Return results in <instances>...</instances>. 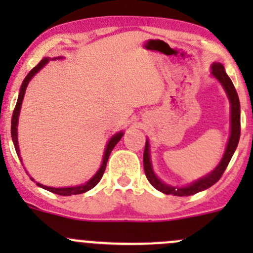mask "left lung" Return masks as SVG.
I'll list each match as a JSON object with an SVG mask.
<instances>
[{"mask_svg": "<svg viewBox=\"0 0 253 253\" xmlns=\"http://www.w3.org/2000/svg\"><path fill=\"white\" fill-rule=\"evenodd\" d=\"M211 73L225 90L226 95H228L229 101H230V137H229L228 144H226L225 153H224L223 158H221L220 163L215 167V169L211 170L209 174L203 176V177L198 178V180L193 181L190 185L182 186V187H177V186L168 185V183L163 182L157 175H155L154 170H153L152 160H150V149H149V141H145L144 154H143V165H144V172L147 176L148 181L157 188L160 192L165 193V195H172V196H192L195 193L205 191L213 186L219 178L221 177L223 172L225 171L226 167L230 163V159L233 158L234 153H235L237 144H239L240 139V100L237 96L236 89L234 86L233 82L226 75L225 68L221 63L214 62L211 67Z\"/></svg>", "mask_w": 253, "mask_h": 253, "instance_id": "obj_1", "label": "left lung"}]
</instances>
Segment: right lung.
I'll return each mask as SVG.
<instances>
[{
  "mask_svg": "<svg viewBox=\"0 0 253 253\" xmlns=\"http://www.w3.org/2000/svg\"><path fill=\"white\" fill-rule=\"evenodd\" d=\"M61 58H62V56H58V57L52 58V60H61ZM50 60H51V58H48V57L42 58V60L40 61V62L38 63V65L35 66V67L33 68V70L30 71L29 73H28L27 77H25L24 81H23L22 85H20L19 95H18V100H17V104H16V108H14L13 115H12V124H11L12 141H13L14 148H16L17 155H18V157H19L20 162H22V158H20L19 145H18V131H17L18 128H17V127H18V117H19V114H20V106H22L23 98H24L25 89H27L28 84H29V82L32 81V78L34 77V76L37 75V73L39 72V71L42 70V68L44 67V66L46 65V63ZM122 136H124V132H122V131L121 132H117L116 134H114V136H112L111 138L109 139L108 144H106V148H105V152H104V157H103V163H101V167L99 168V170H98V171H96V174L94 175L93 177L90 178V180H88L85 183H83V185L72 186V187H48V186L42 185V183H39V182H37V185L39 186V187L44 188V190H47V191H50V192L56 193V195H60V196L79 195V193H84V192H86V191L91 190V188H93L94 186L98 185V182L101 180V177H103L104 171H105V168H106V163H108L109 157H110L111 150L114 149L115 145H116L117 143L120 142V139L122 138ZM30 178H32V181H34V178H33V177H30Z\"/></svg>",
  "mask_w": 253,
  "mask_h": 253,
  "instance_id": "1",
  "label": "right lung"
}]
</instances>
